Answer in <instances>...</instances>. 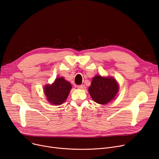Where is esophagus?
I'll return each mask as SVG.
<instances>
[{
	"label": "esophagus",
	"mask_w": 159,
	"mask_h": 159,
	"mask_svg": "<svg viewBox=\"0 0 159 159\" xmlns=\"http://www.w3.org/2000/svg\"><path fill=\"white\" fill-rule=\"evenodd\" d=\"M77 88H78L79 89H84V85H83V84H82V85H78V86H77Z\"/></svg>",
	"instance_id": "34e87169"
}]
</instances>
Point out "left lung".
<instances>
[{
  "mask_svg": "<svg viewBox=\"0 0 159 159\" xmlns=\"http://www.w3.org/2000/svg\"><path fill=\"white\" fill-rule=\"evenodd\" d=\"M118 88V83L114 78L97 75L93 78L88 91L95 102L105 105L114 99Z\"/></svg>",
  "mask_w": 159,
  "mask_h": 159,
  "instance_id": "left-lung-1",
  "label": "left lung"
}]
</instances>
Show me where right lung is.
Listing matches in <instances>:
<instances>
[{
  "instance_id": "right-lung-1",
  "label": "right lung",
  "mask_w": 159,
  "mask_h": 159,
  "mask_svg": "<svg viewBox=\"0 0 159 159\" xmlns=\"http://www.w3.org/2000/svg\"><path fill=\"white\" fill-rule=\"evenodd\" d=\"M71 89V84L63 77L57 78L52 85L45 86L47 99L52 105H61L66 101Z\"/></svg>"
}]
</instances>
